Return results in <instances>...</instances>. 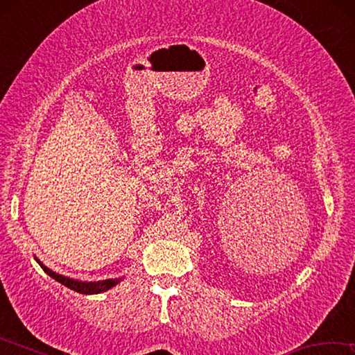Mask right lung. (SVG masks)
Instances as JSON below:
<instances>
[{
    "label": "right lung",
    "instance_id": "1",
    "mask_svg": "<svg viewBox=\"0 0 355 355\" xmlns=\"http://www.w3.org/2000/svg\"><path fill=\"white\" fill-rule=\"evenodd\" d=\"M35 261L40 264V268L44 269V271L48 275H50V277H53L56 282H59V284H62L64 286L70 288V290H73L76 293H81V294H98V293H103V291L111 290L112 286H116L117 284H120V282L123 280V277H117V279H106V280H98V282H83V280L65 277V275H62V274H58L55 271H51V269L46 268L45 264L39 260V258H35Z\"/></svg>",
    "mask_w": 355,
    "mask_h": 355
}]
</instances>
